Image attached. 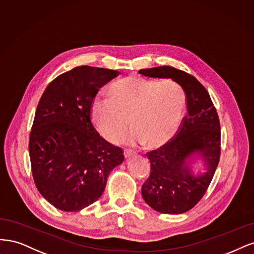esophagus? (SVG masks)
Returning <instances> with one entry per match:
<instances>
[{"instance_id": "1", "label": "esophagus", "mask_w": 254, "mask_h": 254, "mask_svg": "<svg viewBox=\"0 0 254 254\" xmlns=\"http://www.w3.org/2000/svg\"><path fill=\"white\" fill-rule=\"evenodd\" d=\"M133 155H135V152H134V151L129 150V149H125V157H126V158L133 156Z\"/></svg>"}]
</instances>
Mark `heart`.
Instances as JSON below:
<instances>
[{
  "mask_svg": "<svg viewBox=\"0 0 254 254\" xmlns=\"http://www.w3.org/2000/svg\"><path fill=\"white\" fill-rule=\"evenodd\" d=\"M184 106V93L173 81L129 76L111 86L110 100L94 102L92 118L98 132L111 142L124 135L129 119L134 127L124 138L127 143L160 146L177 132Z\"/></svg>",
  "mask_w": 254,
  "mask_h": 254,
  "instance_id": "b5f03b06",
  "label": "heart"
}]
</instances>
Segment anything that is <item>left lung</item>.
<instances>
[{"label":"left lung","mask_w":254,"mask_h":254,"mask_svg":"<svg viewBox=\"0 0 254 254\" xmlns=\"http://www.w3.org/2000/svg\"><path fill=\"white\" fill-rule=\"evenodd\" d=\"M145 77L170 78L186 95L187 115L175 136L159 149L146 153L151 173L142 185L145 202L163 214H181L191 210L206 194L220 157V124L215 106L204 86L184 70L158 66L138 71ZM199 152L208 171L193 178L186 168L191 153Z\"/></svg>","instance_id":"obj_1"}]
</instances>
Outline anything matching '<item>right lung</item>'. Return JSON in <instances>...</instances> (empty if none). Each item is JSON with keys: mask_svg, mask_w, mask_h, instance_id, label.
Returning <instances> with one entry per match:
<instances>
[{"mask_svg": "<svg viewBox=\"0 0 254 254\" xmlns=\"http://www.w3.org/2000/svg\"><path fill=\"white\" fill-rule=\"evenodd\" d=\"M117 70L83 65L54 79L39 101L29 136L38 191L61 211H80L99 199L124 151L102 138L92 122L98 91Z\"/></svg>", "mask_w": 254, "mask_h": 254, "instance_id": "1", "label": "right lung"}]
</instances>
